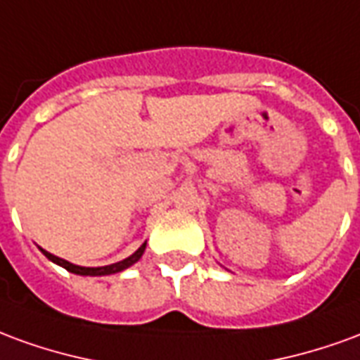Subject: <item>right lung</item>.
Returning a JSON list of instances; mask_svg holds the SVG:
<instances>
[{
    "label": "right lung",
    "mask_w": 360,
    "mask_h": 360,
    "mask_svg": "<svg viewBox=\"0 0 360 360\" xmlns=\"http://www.w3.org/2000/svg\"><path fill=\"white\" fill-rule=\"evenodd\" d=\"M146 249V243H142L141 249L133 252L131 257L125 258V260H121V262H115V264H110V266H102V268H84V266H77V264H71V262H67L63 258H58L50 255L48 250H44L42 252L46 255V258H50L51 262H56V264L63 266L67 271H71V274H79V276H110V274H117V271L125 270L129 266H133L134 262H139V258L142 257V252Z\"/></svg>",
    "instance_id": "1"
}]
</instances>
